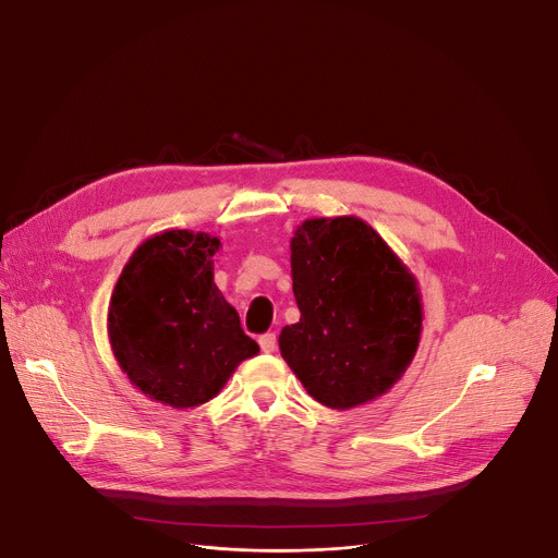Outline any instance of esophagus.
Returning a JSON list of instances; mask_svg holds the SVG:
<instances>
[{"label": "esophagus", "instance_id": "34e87169", "mask_svg": "<svg viewBox=\"0 0 558 558\" xmlns=\"http://www.w3.org/2000/svg\"><path fill=\"white\" fill-rule=\"evenodd\" d=\"M276 345H278L276 333H265V337H259V348H263L265 354H274Z\"/></svg>", "mask_w": 558, "mask_h": 558}]
</instances>
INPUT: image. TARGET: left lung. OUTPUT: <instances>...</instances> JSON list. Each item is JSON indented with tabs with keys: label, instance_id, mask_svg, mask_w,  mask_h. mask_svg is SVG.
Wrapping results in <instances>:
<instances>
[{
	"label": "left lung",
	"instance_id": "left-lung-1",
	"mask_svg": "<svg viewBox=\"0 0 558 558\" xmlns=\"http://www.w3.org/2000/svg\"><path fill=\"white\" fill-rule=\"evenodd\" d=\"M289 248L301 320L282 327L278 343L295 379L333 411L386 395L422 339L415 274L354 215L305 219Z\"/></svg>",
	"mask_w": 558,
	"mask_h": 558
}]
</instances>
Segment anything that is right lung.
<instances>
[{"instance_id":"right-lung-1","label":"right lung","mask_w":558,"mask_h":558,"mask_svg":"<svg viewBox=\"0 0 558 558\" xmlns=\"http://www.w3.org/2000/svg\"><path fill=\"white\" fill-rule=\"evenodd\" d=\"M217 235L168 229L130 255L107 310V337L130 384L185 411L217 397L259 352L213 278Z\"/></svg>"}]
</instances>
